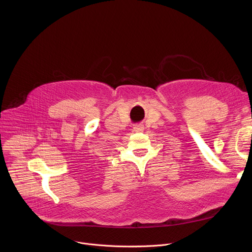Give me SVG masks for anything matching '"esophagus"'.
Listing matches in <instances>:
<instances>
[{"label":"esophagus","mask_w":252,"mask_h":252,"mask_svg":"<svg viewBox=\"0 0 252 252\" xmlns=\"http://www.w3.org/2000/svg\"><path fill=\"white\" fill-rule=\"evenodd\" d=\"M133 129H134V131H141V130H143V126L140 124H136V125H134Z\"/></svg>","instance_id":"34e87169"}]
</instances>
